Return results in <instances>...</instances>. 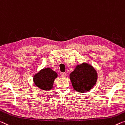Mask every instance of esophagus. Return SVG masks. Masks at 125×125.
I'll list each match as a JSON object with an SVG mask.
<instances>
[{
  "mask_svg": "<svg viewBox=\"0 0 125 125\" xmlns=\"http://www.w3.org/2000/svg\"><path fill=\"white\" fill-rule=\"evenodd\" d=\"M62 77L63 78H65L66 77V73H62Z\"/></svg>",
  "mask_w": 125,
  "mask_h": 125,
  "instance_id": "1",
  "label": "esophagus"
}]
</instances>
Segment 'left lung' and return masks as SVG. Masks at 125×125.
<instances>
[{
	"mask_svg": "<svg viewBox=\"0 0 125 125\" xmlns=\"http://www.w3.org/2000/svg\"><path fill=\"white\" fill-rule=\"evenodd\" d=\"M70 78L74 90L80 93H85L95 85L98 74L92 66L83 63L76 67L70 74Z\"/></svg>",
	"mask_w": 125,
	"mask_h": 125,
	"instance_id": "left-lung-1",
	"label": "left lung"
}]
</instances>
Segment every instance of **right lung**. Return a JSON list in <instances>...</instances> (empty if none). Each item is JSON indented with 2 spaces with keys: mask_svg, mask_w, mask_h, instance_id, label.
<instances>
[{
  "mask_svg": "<svg viewBox=\"0 0 125 125\" xmlns=\"http://www.w3.org/2000/svg\"><path fill=\"white\" fill-rule=\"evenodd\" d=\"M57 76L58 74L51 68H45L33 76V81L39 89L50 90L53 87L54 81Z\"/></svg>",
  "mask_w": 125,
  "mask_h": 125,
  "instance_id": "add662e5",
  "label": "right lung"
}]
</instances>
